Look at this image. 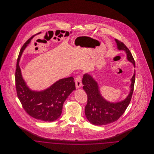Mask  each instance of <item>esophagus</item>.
Instances as JSON below:
<instances>
[{
    "instance_id": "esophagus-1",
    "label": "esophagus",
    "mask_w": 154,
    "mask_h": 154,
    "mask_svg": "<svg viewBox=\"0 0 154 154\" xmlns=\"http://www.w3.org/2000/svg\"><path fill=\"white\" fill-rule=\"evenodd\" d=\"M75 87L77 88H79L82 85V82H81V77L80 75H78L75 79Z\"/></svg>"
}]
</instances>
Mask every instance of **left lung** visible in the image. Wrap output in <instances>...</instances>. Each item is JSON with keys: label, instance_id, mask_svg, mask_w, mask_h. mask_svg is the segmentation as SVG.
Masks as SVG:
<instances>
[{"label": "left lung", "instance_id": "left-lung-1", "mask_svg": "<svg viewBox=\"0 0 154 154\" xmlns=\"http://www.w3.org/2000/svg\"><path fill=\"white\" fill-rule=\"evenodd\" d=\"M119 50H124L128 60L135 67V61L132 53L124 43L116 39ZM136 72L132 77L131 92L124 100L118 103L107 102L100 94L99 87L95 80L88 74L82 78L83 89L87 95V104L85 107V114L88 121L95 125H103L112 123L121 117L129 106L132 99L135 82Z\"/></svg>", "mask_w": 154, "mask_h": 154}]
</instances>
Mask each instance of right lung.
<instances>
[{
	"instance_id": "1",
	"label": "right lung",
	"mask_w": 154,
	"mask_h": 154,
	"mask_svg": "<svg viewBox=\"0 0 154 154\" xmlns=\"http://www.w3.org/2000/svg\"><path fill=\"white\" fill-rule=\"evenodd\" d=\"M32 38L23 45L17 59L15 73L17 94L23 109L30 117L44 122H52L60 116L63 103L75 89V82L73 77H70L57 81L43 91L30 90L22 79L19 60Z\"/></svg>"
}]
</instances>
